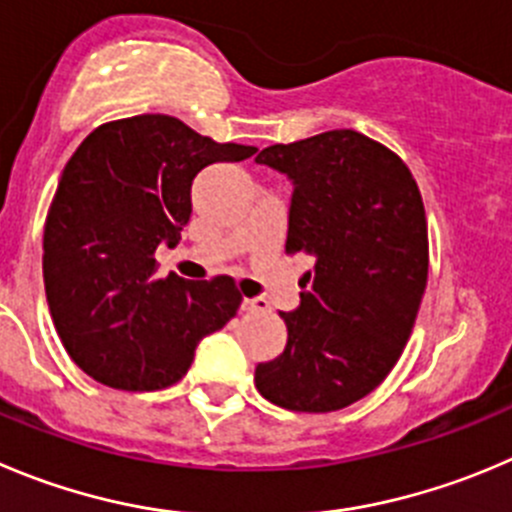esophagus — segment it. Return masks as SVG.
<instances>
[{
    "label": "esophagus",
    "instance_id": "esophagus-1",
    "mask_svg": "<svg viewBox=\"0 0 512 512\" xmlns=\"http://www.w3.org/2000/svg\"><path fill=\"white\" fill-rule=\"evenodd\" d=\"M269 309V304H266L264 299H243L241 301V311H246V314H259V311H266Z\"/></svg>",
    "mask_w": 512,
    "mask_h": 512
}]
</instances>
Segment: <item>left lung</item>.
Masks as SVG:
<instances>
[{
    "mask_svg": "<svg viewBox=\"0 0 512 512\" xmlns=\"http://www.w3.org/2000/svg\"><path fill=\"white\" fill-rule=\"evenodd\" d=\"M256 163L291 180L286 253H306L314 269L299 281L301 304L281 311L286 349L253 382L284 410H342L384 382L415 326L430 264L420 188L357 130L271 145Z\"/></svg>",
    "mask_w": 512,
    "mask_h": 512,
    "instance_id": "left-lung-1",
    "label": "left lung"
}]
</instances>
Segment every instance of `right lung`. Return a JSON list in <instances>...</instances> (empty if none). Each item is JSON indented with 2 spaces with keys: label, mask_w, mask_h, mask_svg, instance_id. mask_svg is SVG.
Returning a JSON list of instances; mask_svg holds the SVG:
<instances>
[{
  "label": "right lung",
  "mask_w": 512,
  "mask_h": 512,
  "mask_svg": "<svg viewBox=\"0 0 512 512\" xmlns=\"http://www.w3.org/2000/svg\"><path fill=\"white\" fill-rule=\"evenodd\" d=\"M253 153L170 115L115 120L82 140L62 170L42 243L52 321L82 372L128 392L170 387L201 339L236 316L233 279H158L155 251L180 241L193 178Z\"/></svg>",
  "instance_id": "add662e5"
}]
</instances>
